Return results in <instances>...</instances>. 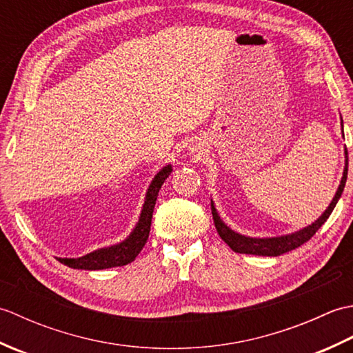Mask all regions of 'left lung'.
<instances>
[{"instance_id":"8db88e82","label":"left lung","mask_w":353,"mask_h":353,"mask_svg":"<svg viewBox=\"0 0 353 353\" xmlns=\"http://www.w3.org/2000/svg\"><path fill=\"white\" fill-rule=\"evenodd\" d=\"M341 132H343V118H341ZM343 137H344V133H343ZM344 157H346V161H344L343 177H341V182L339 185V190H336L332 201L326 208V211L321 214L316 221L311 223L310 226H306L301 230L292 232V234L281 235V236H265V238L247 236L243 234H238V232H235L234 229H230L228 224L221 220V216L219 215V212H216V208L211 199V211H212V216H214L215 229H216V232H219L220 238L230 247L232 250L236 253L258 254V256H279V254H283V253L297 249L299 245H302L303 243L308 241V239H311V236L316 234V232L321 226H323L325 221L329 219V215L332 214L335 205L339 203V200H340L343 190H344V185H346V181H347L349 157H347L346 148H344Z\"/></svg>"}]
</instances>
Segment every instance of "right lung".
<instances>
[{
	"label": "right lung",
	"mask_w": 353,
	"mask_h": 353,
	"mask_svg": "<svg viewBox=\"0 0 353 353\" xmlns=\"http://www.w3.org/2000/svg\"><path fill=\"white\" fill-rule=\"evenodd\" d=\"M172 171V165H165L159 171L156 172L153 177L152 183H150L148 190L145 192L144 205H142L139 220L137 226L129 234L125 239L121 243H117L114 245L103 247V249H97L91 253L85 254V256L80 258H59L62 264L68 265L71 268L77 270H104V268H112V267H121L130 264L134 258L138 256L142 247L145 245L148 234H150V226H152V216H153V209L157 200V194H159L161 186L163 185L165 179H167Z\"/></svg>",
	"instance_id": "right-lung-1"
}]
</instances>
